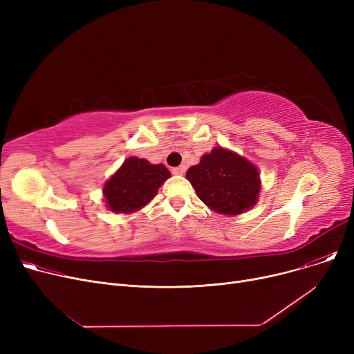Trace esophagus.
<instances>
[{
  "label": "esophagus",
  "instance_id": "34e87169",
  "mask_svg": "<svg viewBox=\"0 0 354 354\" xmlns=\"http://www.w3.org/2000/svg\"><path fill=\"white\" fill-rule=\"evenodd\" d=\"M185 171H187V166H185V165H180V166L174 167V169H172V174H174V175H183V174H185Z\"/></svg>",
  "mask_w": 354,
  "mask_h": 354
}]
</instances>
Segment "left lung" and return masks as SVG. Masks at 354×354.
Wrapping results in <instances>:
<instances>
[{
	"label": "left lung",
	"mask_w": 354,
	"mask_h": 354,
	"mask_svg": "<svg viewBox=\"0 0 354 354\" xmlns=\"http://www.w3.org/2000/svg\"><path fill=\"white\" fill-rule=\"evenodd\" d=\"M198 198L224 215H238L248 211L258 199L259 174L245 158L215 147L203 155L201 162L187 172Z\"/></svg>",
	"instance_id": "1"
}]
</instances>
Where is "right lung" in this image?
Returning a JSON list of instances; mask_svg holds the SVG:
<instances>
[{"label": "right lung", "mask_w": 354, "mask_h": 354, "mask_svg": "<svg viewBox=\"0 0 354 354\" xmlns=\"http://www.w3.org/2000/svg\"><path fill=\"white\" fill-rule=\"evenodd\" d=\"M171 176L160 165H151L145 159L127 158L120 169L103 188L107 207L113 212H135L151 202L160 185Z\"/></svg>", "instance_id": "right-lung-1"}]
</instances>
